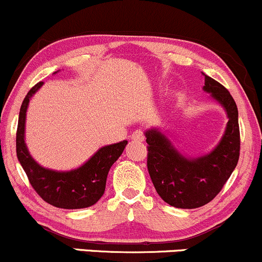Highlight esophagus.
I'll return each mask as SVG.
<instances>
[{
    "label": "esophagus",
    "mask_w": 262,
    "mask_h": 262,
    "mask_svg": "<svg viewBox=\"0 0 262 262\" xmlns=\"http://www.w3.org/2000/svg\"><path fill=\"white\" fill-rule=\"evenodd\" d=\"M131 139L135 141H143L145 140V134H143V131L141 130V128H137V130H135L134 132H132Z\"/></svg>",
    "instance_id": "34e87169"
}]
</instances>
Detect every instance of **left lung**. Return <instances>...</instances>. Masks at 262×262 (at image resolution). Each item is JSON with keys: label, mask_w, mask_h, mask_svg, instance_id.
Returning a JSON list of instances; mask_svg holds the SVG:
<instances>
[{"label": "left lung", "mask_w": 262, "mask_h": 262, "mask_svg": "<svg viewBox=\"0 0 262 262\" xmlns=\"http://www.w3.org/2000/svg\"><path fill=\"white\" fill-rule=\"evenodd\" d=\"M205 76L203 89L224 106L229 121L219 145L203 157L189 160L157 130L146 132L147 169L164 202L176 208L194 209L213 201L236 167L240 156L237 106L226 88Z\"/></svg>", "instance_id": "left-lung-1"}]
</instances>
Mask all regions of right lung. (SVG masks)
<instances>
[{
	"mask_svg": "<svg viewBox=\"0 0 262 262\" xmlns=\"http://www.w3.org/2000/svg\"><path fill=\"white\" fill-rule=\"evenodd\" d=\"M39 81L29 90L19 110L16 134V151L20 166L37 194L48 204L63 209L92 207L101 198L107 173L127 145V141L100 148L86 163L69 172H57L39 166L29 155L25 143L26 111L31 96L42 86Z\"/></svg>",
	"mask_w": 262,
	"mask_h": 262,
	"instance_id": "add662e5",
	"label": "right lung"
}]
</instances>
